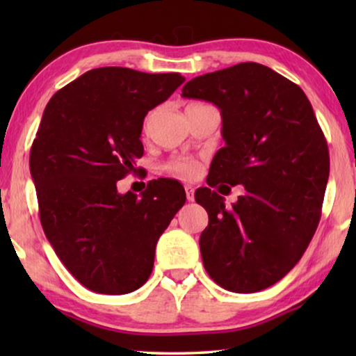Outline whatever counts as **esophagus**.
Segmentation results:
<instances>
[{"label": "esophagus", "mask_w": 356, "mask_h": 356, "mask_svg": "<svg viewBox=\"0 0 356 356\" xmlns=\"http://www.w3.org/2000/svg\"><path fill=\"white\" fill-rule=\"evenodd\" d=\"M184 191H186L188 201H194V188L189 186V184H186V186H184Z\"/></svg>", "instance_id": "obj_1"}]
</instances>
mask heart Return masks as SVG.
I'll return each instance as SVG.
<instances>
[{
    "mask_svg": "<svg viewBox=\"0 0 356 356\" xmlns=\"http://www.w3.org/2000/svg\"><path fill=\"white\" fill-rule=\"evenodd\" d=\"M165 170L173 177L181 178V179H194L201 172V163L197 160L181 157V159H173L165 165Z\"/></svg>",
    "mask_w": 356,
    "mask_h": 356,
    "instance_id": "1",
    "label": "heart"
}]
</instances>
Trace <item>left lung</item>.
I'll use <instances>...</instances> for the list:
<instances>
[{"label":"left lung","mask_w":356,"mask_h":356,"mask_svg":"<svg viewBox=\"0 0 356 356\" xmlns=\"http://www.w3.org/2000/svg\"><path fill=\"white\" fill-rule=\"evenodd\" d=\"M181 95L220 108L225 147L209 186L247 191L232 208L210 188L194 194L209 213L199 238L204 267L228 291L264 290L293 269L321 218L329 149L313 106L295 82L259 63L194 77Z\"/></svg>","instance_id":"8db88e82"}]
</instances>
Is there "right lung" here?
Returning a JSON list of instances; mask_svg holds the SVG:
<instances>
[{
    "instance_id": "1",
    "label": "right lung",
    "mask_w": 356,
    "mask_h": 356,
    "mask_svg": "<svg viewBox=\"0 0 356 356\" xmlns=\"http://www.w3.org/2000/svg\"><path fill=\"white\" fill-rule=\"evenodd\" d=\"M184 82L178 72L147 74L97 67L48 102L31 149L43 232L56 256L86 289L124 295L147 282L155 245L186 201L175 179L120 194L136 173L145 115Z\"/></svg>"
}]
</instances>
